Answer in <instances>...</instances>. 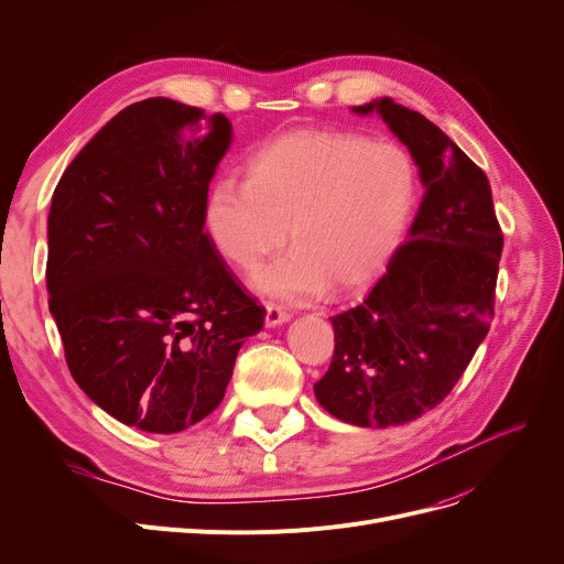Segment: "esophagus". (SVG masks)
<instances>
[{"instance_id": "obj_1", "label": "esophagus", "mask_w": 564, "mask_h": 564, "mask_svg": "<svg viewBox=\"0 0 564 564\" xmlns=\"http://www.w3.org/2000/svg\"><path fill=\"white\" fill-rule=\"evenodd\" d=\"M285 322H290V313H285L281 306H276V304H267V308H264V324L267 327H279V324H285Z\"/></svg>"}]
</instances>
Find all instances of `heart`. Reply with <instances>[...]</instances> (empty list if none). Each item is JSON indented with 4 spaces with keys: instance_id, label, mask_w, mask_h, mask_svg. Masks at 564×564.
Masks as SVG:
<instances>
[{
    "instance_id": "obj_1",
    "label": "heart",
    "mask_w": 564,
    "mask_h": 564,
    "mask_svg": "<svg viewBox=\"0 0 564 564\" xmlns=\"http://www.w3.org/2000/svg\"><path fill=\"white\" fill-rule=\"evenodd\" d=\"M419 196L402 145L345 130H300L267 141L247 181L219 177L203 198L213 249L251 272L290 232L294 249L251 276L264 297L308 302L368 283L398 249Z\"/></svg>"
}]
</instances>
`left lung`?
<instances>
[{
  "label": "left lung",
  "instance_id": "obj_1",
  "mask_svg": "<svg viewBox=\"0 0 564 564\" xmlns=\"http://www.w3.org/2000/svg\"><path fill=\"white\" fill-rule=\"evenodd\" d=\"M351 111L381 116L409 148L425 194L364 304L332 317L334 359L313 389L343 423L391 427L443 402L485 340L502 232L485 171L423 113L393 98Z\"/></svg>",
  "mask_w": 564,
  "mask_h": 564
}]
</instances>
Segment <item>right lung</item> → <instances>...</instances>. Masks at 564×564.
I'll return each mask as SVG.
<instances>
[{
    "instance_id": "1",
    "label": "right lung",
    "mask_w": 564,
    "mask_h": 564,
    "mask_svg": "<svg viewBox=\"0 0 564 564\" xmlns=\"http://www.w3.org/2000/svg\"><path fill=\"white\" fill-rule=\"evenodd\" d=\"M232 141L224 113L169 98L118 111L58 181L47 217L50 313L77 387L116 421L175 434L224 400L264 308L203 230Z\"/></svg>"
}]
</instances>
